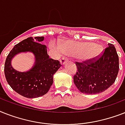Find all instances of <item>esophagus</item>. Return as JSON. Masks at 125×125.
Wrapping results in <instances>:
<instances>
[{
	"instance_id": "obj_1",
	"label": "esophagus",
	"mask_w": 125,
	"mask_h": 125,
	"mask_svg": "<svg viewBox=\"0 0 125 125\" xmlns=\"http://www.w3.org/2000/svg\"><path fill=\"white\" fill-rule=\"evenodd\" d=\"M68 60L67 59V58H66L65 57V56H63L62 58V59L60 60V63H61V64H64L65 63L67 62V61Z\"/></svg>"
}]
</instances>
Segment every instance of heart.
<instances>
[{
  "label": "heart",
  "mask_w": 125,
  "mask_h": 125,
  "mask_svg": "<svg viewBox=\"0 0 125 125\" xmlns=\"http://www.w3.org/2000/svg\"><path fill=\"white\" fill-rule=\"evenodd\" d=\"M52 47L56 50L74 56H78L82 61H89L94 59L100 53L101 47L95 45L92 42L67 40L60 43V48L54 43L51 44Z\"/></svg>",
  "instance_id": "b5f03b06"
}]
</instances>
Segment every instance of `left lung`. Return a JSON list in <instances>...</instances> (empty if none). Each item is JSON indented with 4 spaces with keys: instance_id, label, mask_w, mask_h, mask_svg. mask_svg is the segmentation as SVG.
Wrapping results in <instances>:
<instances>
[{
    "instance_id": "8db88e82",
    "label": "left lung",
    "mask_w": 125,
    "mask_h": 125,
    "mask_svg": "<svg viewBox=\"0 0 125 125\" xmlns=\"http://www.w3.org/2000/svg\"><path fill=\"white\" fill-rule=\"evenodd\" d=\"M94 59L76 62L77 72L73 78L79 91L86 94L105 91L115 82L118 74L119 57L112 43Z\"/></svg>"
}]
</instances>
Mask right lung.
<instances>
[{"mask_svg":"<svg viewBox=\"0 0 125 125\" xmlns=\"http://www.w3.org/2000/svg\"><path fill=\"white\" fill-rule=\"evenodd\" d=\"M43 39V36H31L22 40L14 46L5 62L4 74L8 84L26 98H38L47 93L53 82V74L61 66L59 61L49 58L46 45L41 43ZM26 51L34 54L35 64L29 72H18L11 67L10 60L15 54Z\"/></svg>","mask_w":125,"mask_h":125,"instance_id":"add662e5","label":"right lung"}]
</instances>
